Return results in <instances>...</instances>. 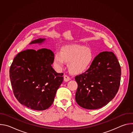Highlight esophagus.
<instances>
[{"label": "esophagus", "instance_id": "1", "mask_svg": "<svg viewBox=\"0 0 133 133\" xmlns=\"http://www.w3.org/2000/svg\"><path fill=\"white\" fill-rule=\"evenodd\" d=\"M64 80L65 82H68L70 80V78L67 75H64Z\"/></svg>", "mask_w": 133, "mask_h": 133}]
</instances>
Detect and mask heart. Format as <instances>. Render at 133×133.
<instances>
[{
    "mask_svg": "<svg viewBox=\"0 0 133 133\" xmlns=\"http://www.w3.org/2000/svg\"><path fill=\"white\" fill-rule=\"evenodd\" d=\"M94 58L91 50L84 46L74 45L64 46L61 51L57 50L54 56V63L56 67L62 69L65 63L68 68L73 74L83 72L91 65Z\"/></svg>",
    "mask_w": 133,
    "mask_h": 133,
    "instance_id": "obj_1",
    "label": "heart"
}]
</instances>
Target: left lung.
<instances>
[{
  "instance_id": "left-lung-1",
  "label": "left lung",
  "mask_w": 133,
  "mask_h": 133,
  "mask_svg": "<svg viewBox=\"0 0 133 133\" xmlns=\"http://www.w3.org/2000/svg\"><path fill=\"white\" fill-rule=\"evenodd\" d=\"M121 76V66L115 54L111 51L99 53L87 71L75 76L78 84L76 101L88 109L105 106L118 92Z\"/></svg>"
}]
</instances>
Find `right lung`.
Segmentation results:
<instances>
[{"mask_svg":"<svg viewBox=\"0 0 133 133\" xmlns=\"http://www.w3.org/2000/svg\"><path fill=\"white\" fill-rule=\"evenodd\" d=\"M39 38L31 44H41ZM54 52L49 49H27L19 52L11 65L9 76L14 94L21 104L43 110L53 103L57 90L63 83V73L52 68Z\"/></svg>","mask_w":133,"mask_h":133,"instance_id":"1","label":"right lung"}]
</instances>
